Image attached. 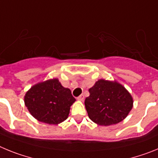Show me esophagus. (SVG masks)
Returning <instances> with one entry per match:
<instances>
[{"label": "esophagus", "instance_id": "34e87169", "mask_svg": "<svg viewBox=\"0 0 158 158\" xmlns=\"http://www.w3.org/2000/svg\"><path fill=\"white\" fill-rule=\"evenodd\" d=\"M77 99L78 100H80V101H83V100H85V96H84V95L82 94V95H81V96H78Z\"/></svg>", "mask_w": 158, "mask_h": 158}]
</instances>
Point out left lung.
Segmentation results:
<instances>
[{
  "label": "left lung",
  "instance_id": "left-lung-1",
  "mask_svg": "<svg viewBox=\"0 0 158 158\" xmlns=\"http://www.w3.org/2000/svg\"><path fill=\"white\" fill-rule=\"evenodd\" d=\"M85 100L89 118L102 126L121 122L133 107V99L126 89L117 82L103 79L89 89Z\"/></svg>",
  "mask_w": 158,
  "mask_h": 158
}]
</instances>
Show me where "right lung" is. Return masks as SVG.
I'll return each mask as SVG.
<instances>
[{"label": "right lung", "mask_w": 158, "mask_h": 158, "mask_svg": "<svg viewBox=\"0 0 158 158\" xmlns=\"http://www.w3.org/2000/svg\"><path fill=\"white\" fill-rule=\"evenodd\" d=\"M69 89L58 79L34 85L26 93L24 103L36 119L49 124H58L68 118L70 106L75 101Z\"/></svg>", "instance_id": "obj_1"}]
</instances>
